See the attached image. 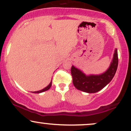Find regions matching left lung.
<instances>
[{"instance_id": "left-lung-1", "label": "left lung", "mask_w": 131, "mask_h": 131, "mask_svg": "<svg viewBox=\"0 0 131 131\" xmlns=\"http://www.w3.org/2000/svg\"><path fill=\"white\" fill-rule=\"evenodd\" d=\"M118 57L115 49L110 66L105 73L99 75L87 76L79 69L72 66L71 68L73 82L74 87L79 91L87 93H95L105 88L112 80L117 70Z\"/></svg>"}]
</instances>
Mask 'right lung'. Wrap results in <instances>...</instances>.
I'll use <instances>...</instances> for the list:
<instances>
[{"mask_svg": "<svg viewBox=\"0 0 131 131\" xmlns=\"http://www.w3.org/2000/svg\"><path fill=\"white\" fill-rule=\"evenodd\" d=\"M52 86V81L50 82V84H49V85H47V86L46 87V88H45L44 89H43L40 90V91H36V92H32L33 93H36V94H39V93H41V92H43L44 91H47V90H49V89L50 88V87Z\"/></svg>", "mask_w": 131, "mask_h": 131, "instance_id": "add662e5", "label": "right lung"}]
</instances>
